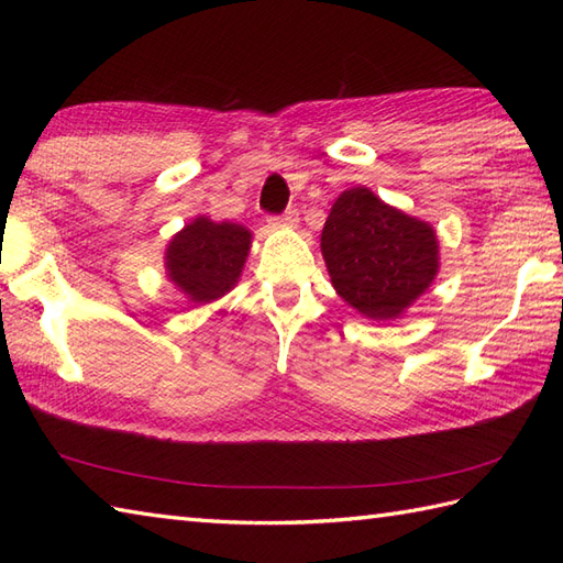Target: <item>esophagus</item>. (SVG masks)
Returning a JSON list of instances; mask_svg holds the SVG:
<instances>
[{
  "label": "esophagus",
  "instance_id": "1",
  "mask_svg": "<svg viewBox=\"0 0 563 563\" xmlns=\"http://www.w3.org/2000/svg\"><path fill=\"white\" fill-rule=\"evenodd\" d=\"M297 220H300V212H297V210H285L283 214H278V218H271L268 222L273 227H295Z\"/></svg>",
  "mask_w": 563,
  "mask_h": 563
}]
</instances>
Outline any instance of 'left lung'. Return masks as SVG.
Segmentation results:
<instances>
[{
	"label": "left lung",
	"mask_w": 563,
	"mask_h": 563,
	"mask_svg": "<svg viewBox=\"0 0 563 563\" xmlns=\"http://www.w3.org/2000/svg\"><path fill=\"white\" fill-rule=\"evenodd\" d=\"M435 230L355 186L333 202L321 230L331 285L363 317H401L440 268Z\"/></svg>",
	"instance_id": "left-lung-1"
}]
</instances>
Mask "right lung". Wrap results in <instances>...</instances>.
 Returning a JSON list of instances; mask_svg holds the SVG:
<instances>
[{"mask_svg": "<svg viewBox=\"0 0 563 563\" xmlns=\"http://www.w3.org/2000/svg\"><path fill=\"white\" fill-rule=\"evenodd\" d=\"M249 249L251 232L246 227L196 218L166 246V275L190 302L208 305L239 283Z\"/></svg>", "mask_w": 563, "mask_h": 563, "instance_id": "obj_1", "label": "right lung"}]
</instances>
